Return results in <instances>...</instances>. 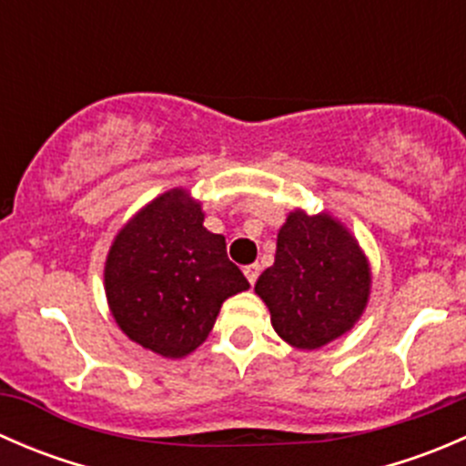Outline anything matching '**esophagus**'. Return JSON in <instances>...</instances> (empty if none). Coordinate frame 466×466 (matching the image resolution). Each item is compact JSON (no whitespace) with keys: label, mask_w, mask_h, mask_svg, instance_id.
Returning a JSON list of instances; mask_svg holds the SVG:
<instances>
[{"label":"esophagus","mask_w":466,"mask_h":466,"mask_svg":"<svg viewBox=\"0 0 466 466\" xmlns=\"http://www.w3.org/2000/svg\"><path fill=\"white\" fill-rule=\"evenodd\" d=\"M243 272H246L248 281H250V284H255L257 277H259V272H261V266H259V263H250V266L243 268Z\"/></svg>","instance_id":"34e87169"}]
</instances>
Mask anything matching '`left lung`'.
<instances>
[{"label": "left lung", "instance_id": "obj_1", "mask_svg": "<svg viewBox=\"0 0 466 466\" xmlns=\"http://www.w3.org/2000/svg\"><path fill=\"white\" fill-rule=\"evenodd\" d=\"M372 268L354 234L329 211L293 209L277 234L275 263L255 293L272 329L295 350H320L345 336L368 309Z\"/></svg>", "mask_w": 466, "mask_h": 466}]
</instances>
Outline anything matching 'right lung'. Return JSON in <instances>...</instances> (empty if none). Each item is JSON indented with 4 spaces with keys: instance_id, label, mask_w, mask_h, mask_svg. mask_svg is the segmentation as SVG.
I'll return each instance as SVG.
<instances>
[{
    "instance_id": "right-lung-1",
    "label": "right lung",
    "mask_w": 466,
    "mask_h": 466,
    "mask_svg": "<svg viewBox=\"0 0 466 466\" xmlns=\"http://www.w3.org/2000/svg\"><path fill=\"white\" fill-rule=\"evenodd\" d=\"M203 220L200 200L176 187L124 223L106 257L112 318L130 340L164 359L203 345L225 299L250 289L228 259L223 234Z\"/></svg>"
}]
</instances>
